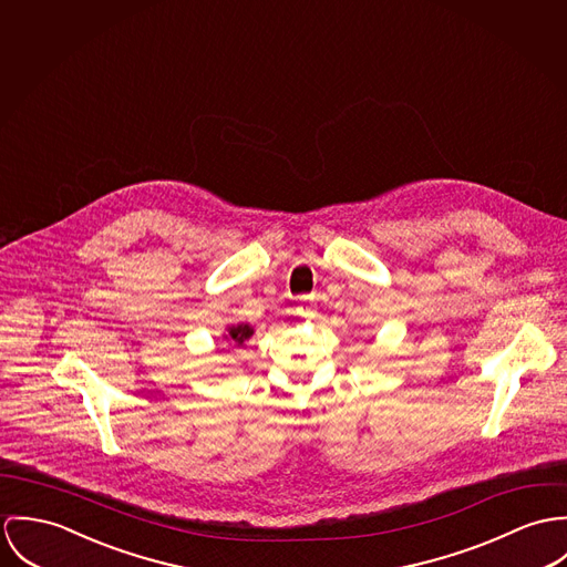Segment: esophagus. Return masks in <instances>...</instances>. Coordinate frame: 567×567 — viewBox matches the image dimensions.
I'll return each instance as SVG.
<instances>
[{
	"label": "esophagus",
	"instance_id": "obj_1",
	"mask_svg": "<svg viewBox=\"0 0 567 567\" xmlns=\"http://www.w3.org/2000/svg\"><path fill=\"white\" fill-rule=\"evenodd\" d=\"M298 313L302 315V317H315V305L311 300H305L302 305H300V309H298Z\"/></svg>",
	"mask_w": 567,
	"mask_h": 567
}]
</instances>
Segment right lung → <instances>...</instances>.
Instances as JSON below:
<instances>
[{
	"label": "right lung",
	"mask_w": 567,
	"mask_h": 567,
	"mask_svg": "<svg viewBox=\"0 0 567 567\" xmlns=\"http://www.w3.org/2000/svg\"><path fill=\"white\" fill-rule=\"evenodd\" d=\"M254 328L246 321H239V323H230L226 326V332H224V341L235 346V348H244L248 339H252Z\"/></svg>",
	"instance_id": "right-lung-1"
}]
</instances>
